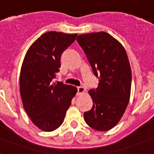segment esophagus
<instances>
[{
  "label": "esophagus",
  "instance_id": "1",
  "mask_svg": "<svg viewBox=\"0 0 154 154\" xmlns=\"http://www.w3.org/2000/svg\"><path fill=\"white\" fill-rule=\"evenodd\" d=\"M77 91H78V94L79 95H82L85 92V88L82 86H79V87H77Z\"/></svg>",
  "mask_w": 154,
  "mask_h": 154
}]
</instances>
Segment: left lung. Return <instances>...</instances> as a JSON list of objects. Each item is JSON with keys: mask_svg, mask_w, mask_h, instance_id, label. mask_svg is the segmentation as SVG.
I'll list each match as a JSON object with an SVG mask.
<instances>
[{"mask_svg": "<svg viewBox=\"0 0 154 154\" xmlns=\"http://www.w3.org/2000/svg\"><path fill=\"white\" fill-rule=\"evenodd\" d=\"M77 41L99 81L96 89L88 91L93 106L84 113V118L93 129L108 131L117 125L129 103L131 70L127 53L106 32L81 34Z\"/></svg>", "mask_w": 154, "mask_h": 154, "instance_id": "left-lung-1", "label": "left lung"}]
</instances>
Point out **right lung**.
I'll use <instances>...</instances> for the list:
<instances>
[{
    "instance_id": "right-lung-1",
    "label": "right lung",
    "mask_w": 154,
    "mask_h": 154,
    "mask_svg": "<svg viewBox=\"0 0 154 154\" xmlns=\"http://www.w3.org/2000/svg\"><path fill=\"white\" fill-rule=\"evenodd\" d=\"M75 34L50 31L31 45L22 64L19 90L24 109L34 125L52 131L63 124L77 88L54 82L62 53L76 39Z\"/></svg>"
}]
</instances>
